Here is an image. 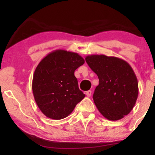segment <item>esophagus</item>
<instances>
[{"instance_id": "obj_1", "label": "esophagus", "mask_w": 155, "mask_h": 155, "mask_svg": "<svg viewBox=\"0 0 155 155\" xmlns=\"http://www.w3.org/2000/svg\"><path fill=\"white\" fill-rule=\"evenodd\" d=\"M91 94H92V91H91V90L87 91V92H86V95H87V96L90 97Z\"/></svg>"}]
</instances>
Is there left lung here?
<instances>
[{"label": "left lung", "mask_w": 155, "mask_h": 155, "mask_svg": "<svg viewBox=\"0 0 155 155\" xmlns=\"http://www.w3.org/2000/svg\"><path fill=\"white\" fill-rule=\"evenodd\" d=\"M85 61L99 78L93 94L99 111L110 120L128 115L138 96V82L130 65L121 58L105 55H90Z\"/></svg>", "instance_id": "8db88e82"}]
</instances>
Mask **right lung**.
<instances>
[{"instance_id":"1","label":"right lung","mask_w":155,"mask_h":155,"mask_svg":"<svg viewBox=\"0 0 155 155\" xmlns=\"http://www.w3.org/2000/svg\"><path fill=\"white\" fill-rule=\"evenodd\" d=\"M84 63L77 53L58 49L38 64L33 75L32 91L38 107L46 117L54 120L67 117L85 97L74 75Z\"/></svg>"}]
</instances>
